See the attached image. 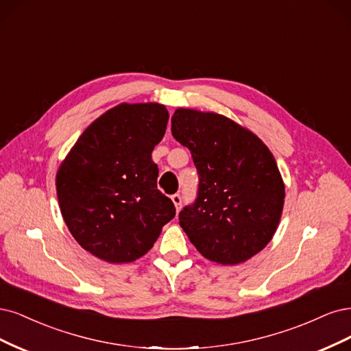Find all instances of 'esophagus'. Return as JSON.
Segmentation results:
<instances>
[{"instance_id":"esophagus-1","label":"esophagus","mask_w":351,"mask_h":351,"mask_svg":"<svg viewBox=\"0 0 351 351\" xmlns=\"http://www.w3.org/2000/svg\"><path fill=\"white\" fill-rule=\"evenodd\" d=\"M171 198H172V201H173L175 207H176V211H179L180 208H182V197H180L179 194H173Z\"/></svg>"}]
</instances>
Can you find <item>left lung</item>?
<instances>
[{
    "label": "left lung",
    "mask_w": 351,
    "mask_h": 351,
    "mask_svg": "<svg viewBox=\"0 0 351 351\" xmlns=\"http://www.w3.org/2000/svg\"><path fill=\"white\" fill-rule=\"evenodd\" d=\"M172 135L188 147L198 172L197 198L179 224L210 261L234 265L273 239L285 204L274 156L255 134L213 112L176 109Z\"/></svg>",
    "instance_id": "obj_1"
}]
</instances>
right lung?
<instances>
[{
  "mask_svg": "<svg viewBox=\"0 0 351 351\" xmlns=\"http://www.w3.org/2000/svg\"><path fill=\"white\" fill-rule=\"evenodd\" d=\"M167 119L159 104L112 108L86 128L56 173L66 228L106 263L143 256L175 217L172 199L157 189L159 169L152 160Z\"/></svg>",
  "mask_w": 351,
  "mask_h": 351,
  "instance_id": "obj_1",
  "label": "right lung"
}]
</instances>
